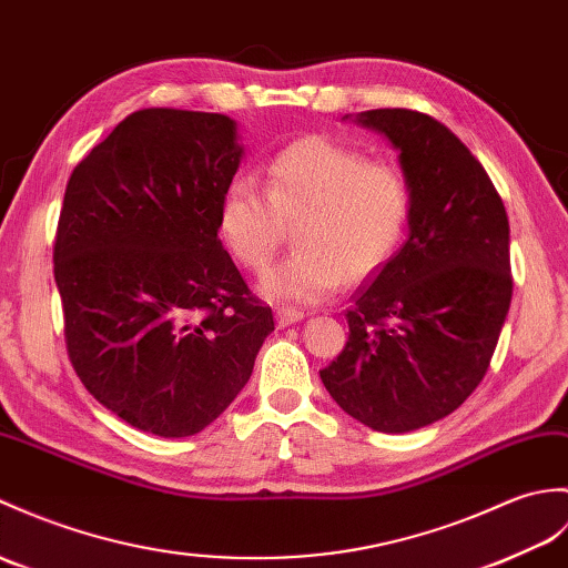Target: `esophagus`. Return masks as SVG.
<instances>
[{
    "label": "esophagus",
    "instance_id": "34e87169",
    "mask_svg": "<svg viewBox=\"0 0 568 568\" xmlns=\"http://www.w3.org/2000/svg\"><path fill=\"white\" fill-rule=\"evenodd\" d=\"M302 316H305V312L302 310H295V307H278L275 310V320H278V326H290L300 322Z\"/></svg>",
    "mask_w": 568,
    "mask_h": 568
}]
</instances>
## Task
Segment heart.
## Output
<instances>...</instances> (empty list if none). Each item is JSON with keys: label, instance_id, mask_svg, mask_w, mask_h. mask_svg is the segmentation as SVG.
Returning a JSON list of instances; mask_svg holds the SVG:
<instances>
[{"label": "heart", "instance_id": "1", "mask_svg": "<svg viewBox=\"0 0 568 568\" xmlns=\"http://www.w3.org/2000/svg\"><path fill=\"white\" fill-rule=\"evenodd\" d=\"M261 189L234 176L222 191L217 227L246 271H263L295 222L293 254L261 278V293L312 305L385 266L412 217V183L392 162L326 135L285 144L266 164Z\"/></svg>", "mask_w": 568, "mask_h": 568}]
</instances>
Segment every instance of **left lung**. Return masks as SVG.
Wrapping results in <instances>:
<instances>
[{"label": "left lung", "instance_id": "obj_1", "mask_svg": "<svg viewBox=\"0 0 568 568\" xmlns=\"http://www.w3.org/2000/svg\"><path fill=\"white\" fill-rule=\"evenodd\" d=\"M412 183L408 240L346 310L348 341L320 371L361 424L408 433L440 420L479 387L513 295L504 201L465 142L435 118L375 109Z\"/></svg>", "mask_w": 568, "mask_h": 568}]
</instances>
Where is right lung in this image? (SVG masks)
Masks as SVG:
<instances>
[{"mask_svg":"<svg viewBox=\"0 0 568 568\" xmlns=\"http://www.w3.org/2000/svg\"><path fill=\"white\" fill-rule=\"evenodd\" d=\"M240 160L227 115L142 109L64 189L52 271L70 363L144 433L186 438L213 424L275 328L217 236Z\"/></svg>","mask_w":568,"mask_h":568,"instance_id":"1","label":"right lung"}]
</instances>
